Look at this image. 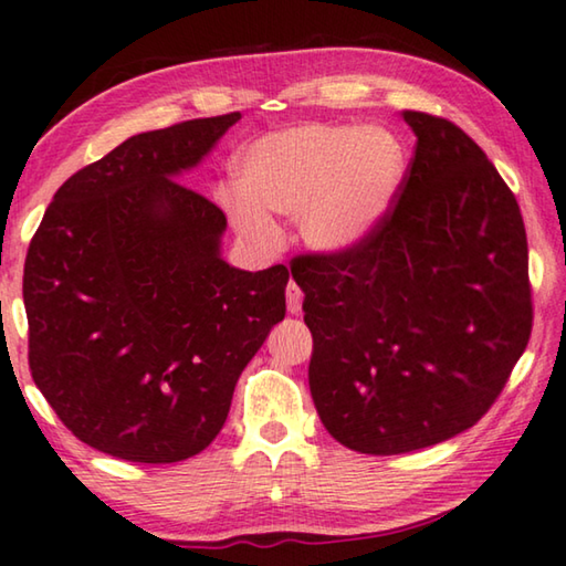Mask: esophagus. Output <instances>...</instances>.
<instances>
[{
	"label": "esophagus",
	"instance_id": "esophagus-1",
	"mask_svg": "<svg viewBox=\"0 0 566 566\" xmlns=\"http://www.w3.org/2000/svg\"><path fill=\"white\" fill-rule=\"evenodd\" d=\"M302 290L297 286V282H290L286 284V310L292 312V315H300L302 312Z\"/></svg>",
	"mask_w": 566,
	"mask_h": 566
}]
</instances>
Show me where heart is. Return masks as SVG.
Listing matches in <instances>:
<instances>
[{
  "label": "heart",
  "instance_id": "b5f03b06",
  "mask_svg": "<svg viewBox=\"0 0 566 566\" xmlns=\"http://www.w3.org/2000/svg\"><path fill=\"white\" fill-rule=\"evenodd\" d=\"M406 170L400 140L382 128L307 123L256 138L239 158V186L219 203L241 237L276 239L266 211L300 217L312 249L337 254L370 234L398 196Z\"/></svg>",
  "mask_w": 566,
  "mask_h": 566
}]
</instances>
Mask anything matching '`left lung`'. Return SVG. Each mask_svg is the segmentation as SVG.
<instances>
[{
	"instance_id": "obj_1",
	"label": "left lung",
	"mask_w": 566,
	"mask_h": 566,
	"mask_svg": "<svg viewBox=\"0 0 566 566\" xmlns=\"http://www.w3.org/2000/svg\"><path fill=\"white\" fill-rule=\"evenodd\" d=\"M402 120L418 143L392 209L353 249L292 262L322 426L370 455L476 426L532 335L511 188L459 125L416 111Z\"/></svg>"
}]
</instances>
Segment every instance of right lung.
I'll return each mask as SVG.
<instances>
[{"instance_id": "obj_1", "label": "right lung", "mask_w": 566, "mask_h": 566, "mask_svg": "<svg viewBox=\"0 0 566 566\" xmlns=\"http://www.w3.org/2000/svg\"><path fill=\"white\" fill-rule=\"evenodd\" d=\"M241 113L148 130L57 188L24 262L32 380L95 451L201 453L247 363L284 319L286 266L221 259L227 217L176 178Z\"/></svg>"}]
</instances>
